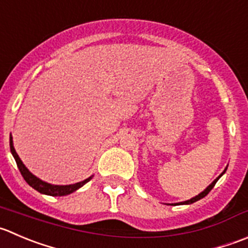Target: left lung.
<instances>
[{
    "label": "left lung",
    "instance_id": "8db88e82",
    "mask_svg": "<svg viewBox=\"0 0 248 248\" xmlns=\"http://www.w3.org/2000/svg\"><path fill=\"white\" fill-rule=\"evenodd\" d=\"M227 168H228V167H225V170H223V173H222V174H220V175H219V177H218V178H216V179H215V180H213V182H212V183H211V184H210V185H208L207 188H206V189H205V190H203V191H202V193H200V194H199V195H196V196H195V198L190 199V200H188V201H183V202H178V203H174V205H190V203H194V202H196V201H199V200H200V199L205 198V196H206V195H207V194H208V193H210V191H211V190H212V189H213V186H215V185H216V183H217V182H218V179H219V178H220V177H222V175H223V174H224V173H225V170H227ZM172 205H173V203H172Z\"/></svg>",
    "mask_w": 248,
    "mask_h": 248
}]
</instances>
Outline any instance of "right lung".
Listing matches in <instances>:
<instances>
[{
  "mask_svg": "<svg viewBox=\"0 0 248 248\" xmlns=\"http://www.w3.org/2000/svg\"><path fill=\"white\" fill-rule=\"evenodd\" d=\"M9 146H11L12 155H13L14 160H16V166H18L19 170H20L21 175H23V178L25 179V182L41 194H45V195H50V196H65V195H69V194L74 193V191H76L78 189H80L81 186H83L86 183L90 182V180L92 179V177H90L87 178V179L82 180V182H78V183H75V184H70V185H53V184H49V183H46L43 182V180H41L40 178L36 177V175H33L32 173L25 167L23 161L20 160L18 154L16 153V149H14L13 146V140H12V136L9 137Z\"/></svg>",
  "mask_w": 248,
  "mask_h": 248,
  "instance_id": "1",
  "label": "right lung"
}]
</instances>
